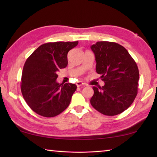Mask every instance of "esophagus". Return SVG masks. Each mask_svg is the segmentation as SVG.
<instances>
[{
  "instance_id": "esophagus-1",
  "label": "esophagus",
  "mask_w": 157,
  "mask_h": 157,
  "mask_svg": "<svg viewBox=\"0 0 157 157\" xmlns=\"http://www.w3.org/2000/svg\"><path fill=\"white\" fill-rule=\"evenodd\" d=\"M76 85H77V86H78V87H80V86H84L85 84L82 82H76Z\"/></svg>"
}]
</instances>
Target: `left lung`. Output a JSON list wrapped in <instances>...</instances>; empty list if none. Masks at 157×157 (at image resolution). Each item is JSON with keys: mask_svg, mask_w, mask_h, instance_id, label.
Listing matches in <instances>:
<instances>
[{"mask_svg": "<svg viewBox=\"0 0 157 157\" xmlns=\"http://www.w3.org/2000/svg\"><path fill=\"white\" fill-rule=\"evenodd\" d=\"M96 71L105 85L93 86L92 106L103 115L120 114L132 104L138 94L139 71L128 51L117 43L97 42L91 46Z\"/></svg>", "mask_w": 157, "mask_h": 157, "instance_id": "left-lung-1", "label": "left lung"}]
</instances>
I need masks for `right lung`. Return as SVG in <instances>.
Returning a JSON list of instances; mask_svg holds the SVG:
<instances>
[{
	"label": "right lung",
	"mask_w": 157,
	"mask_h": 157,
	"mask_svg": "<svg viewBox=\"0 0 157 157\" xmlns=\"http://www.w3.org/2000/svg\"><path fill=\"white\" fill-rule=\"evenodd\" d=\"M76 42L42 44L29 56L23 66L21 90L25 102L37 114L52 117L67 108L77 86L59 84L57 71L68 64L67 53Z\"/></svg>",
	"instance_id": "add662e5"
}]
</instances>
